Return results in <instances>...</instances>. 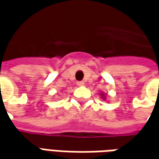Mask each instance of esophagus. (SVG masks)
Returning <instances> with one entry per match:
<instances>
[{
	"label": "esophagus",
	"mask_w": 159,
	"mask_h": 159,
	"mask_svg": "<svg viewBox=\"0 0 159 159\" xmlns=\"http://www.w3.org/2000/svg\"><path fill=\"white\" fill-rule=\"evenodd\" d=\"M77 85H78L79 87H82V86L85 85V83L83 82V81H78V82H77Z\"/></svg>",
	"instance_id": "esophagus-1"
}]
</instances>
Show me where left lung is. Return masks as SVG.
Wrapping results in <instances>:
<instances>
[{
  "instance_id": "left-lung-1",
  "label": "left lung",
  "mask_w": 159,
  "mask_h": 159,
  "mask_svg": "<svg viewBox=\"0 0 159 159\" xmlns=\"http://www.w3.org/2000/svg\"><path fill=\"white\" fill-rule=\"evenodd\" d=\"M100 95H101V97L102 100H106V95H105L104 93L101 92V93H100Z\"/></svg>"
}]
</instances>
